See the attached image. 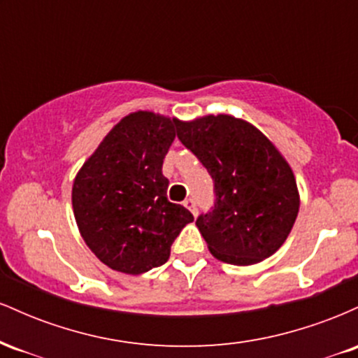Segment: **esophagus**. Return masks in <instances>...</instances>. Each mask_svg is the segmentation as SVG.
<instances>
[{"mask_svg": "<svg viewBox=\"0 0 358 358\" xmlns=\"http://www.w3.org/2000/svg\"><path fill=\"white\" fill-rule=\"evenodd\" d=\"M183 205H185V207L188 208V210H190V212L193 213V217H195L196 213H199V210H196V203H195V200H193V199H188V200H185Z\"/></svg>", "mask_w": 358, "mask_h": 358, "instance_id": "esophagus-1", "label": "esophagus"}]
</instances>
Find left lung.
I'll list each match as a JSON object with an SVG mask.
<instances>
[{
    "instance_id": "8db88e82",
    "label": "left lung",
    "mask_w": 358,
    "mask_h": 358,
    "mask_svg": "<svg viewBox=\"0 0 358 358\" xmlns=\"http://www.w3.org/2000/svg\"><path fill=\"white\" fill-rule=\"evenodd\" d=\"M176 134L213 180L215 202L196 219L212 256L250 266L285 244L299 210L293 170L257 127L229 114L178 121Z\"/></svg>"
}]
</instances>
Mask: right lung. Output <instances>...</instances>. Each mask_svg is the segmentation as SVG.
Wrapping results in <instances>:
<instances>
[{
	"instance_id": "obj_1",
	"label": "right lung",
	"mask_w": 358,
	"mask_h": 358,
	"mask_svg": "<svg viewBox=\"0 0 358 358\" xmlns=\"http://www.w3.org/2000/svg\"><path fill=\"white\" fill-rule=\"evenodd\" d=\"M176 119L150 110L122 117L73 180L72 207L82 239L101 262L126 274L165 264L193 215L166 196L163 159Z\"/></svg>"
}]
</instances>
